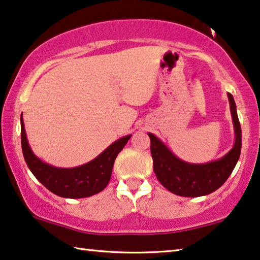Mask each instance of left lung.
<instances>
[{
  "label": "left lung",
  "instance_id": "8db88e82",
  "mask_svg": "<svg viewBox=\"0 0 260 260\" xmlns=\"http://www.w3.org/2000/svg\"><path fill=\"white\" fill-rule=\"evenodd\" d=\"M235 129L234 147L223 157L207 164H189L170 152L167 146L153 133L150 139V153L153 169L160 183L170 192L183 197H199L214 192L231 175L238 162L242 149V129L236 103L228 93Z\"/></svg>",
  "mask_w": 260,
  "mask_h": 260
}]
</instances>
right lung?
<instances>
[{"instance_id": "obj_1", "label": "right lung", "mask_w": 260, "mask_h": 260, "mask_svg": "<svg viewBox=\"0 0 260 260\" xmlns=\"http://www.w3.org/2000/svg\"><path fill=\"white\" fill-rule=\"evenodd\" d=\"M132 135L118 139L95 158L79 167L58 168L45 164L31 150L24 123L21 117V142L23 156L34 176L57 196L65 199H83L100 192L111 180L115 157L121 152Z\"/></svg>"}]
</instances>
